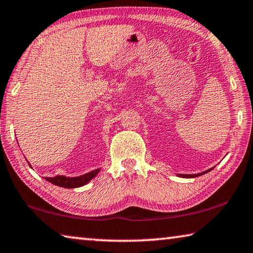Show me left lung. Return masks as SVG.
Returning a JSON list of instances; mask_svg holds the SVG:
<instances>
[{"mask_svg": "<svg viewBox=\"0 0 253 253\" xmlns=\"http://www.w3.org/2000/svg\"><path fill=\"white\" fill-rule=\"evenodd\" d=\"M211 170H212V168L209 170H206V171H203V172H201V173H198V174H176V175L180 176V178H196V176L205 174V173H207V172H210Z\"/></svg>", "mask_w": 253, "mask_h": 253, "instance_id": "8db88e82", "label": "left lung"}]
</instances>
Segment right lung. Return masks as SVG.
Returning a JSON list of instances; mask_svg holds the SVG:
<instances>
[{"label":"right lung","instance_id":"right-lung-1","mask_svg":"<svg viewBox=\"0 0 253 253\" xmlns=\"http://www.w3.org/2000/svg\"><path fill=\"white\" fill-rule=\"evenodd\" d=\"M100 170L101 169L99 168V169L92 170L90 172H87V173L80 176H71L70 178V176H65V175H55L53 176V178H45V180L52 184L57 185V187H62L65 189H73V188L83 187L84 184L90 182V181L94 178L97 173H99Z\"/></svg>","mask_w":253,"mask_h":253}]
</instances>
